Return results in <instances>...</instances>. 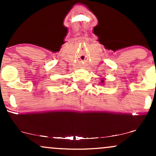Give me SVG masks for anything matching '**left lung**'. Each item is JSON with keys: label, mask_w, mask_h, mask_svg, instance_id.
<instances>
[{"label": "left lung", "mask_w": 156, "mask_h": 156, "mask_svg": "<svg viewBox=\"0 0 156 156\" xmlns=\"http://www.w3.org/2000/svg\"><path fill=\"white\" fill-rule=\"evenodd\" d=\"M101 84H103V83H104V80H103V79H101Z\"/></svg>", "instance_id": "obj_1"}]
</instances>
